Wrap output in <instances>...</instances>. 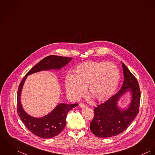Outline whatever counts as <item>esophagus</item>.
Segmentation results:
<instances>
[{
  "label": "esophagus",
  "instance_id": "esophagus-1",
  "mask_svg": "<svg viewBox=\"0 0 155 155\" xmlns=\"http://www.w3.org/2000/svg\"><path fill=\"white\" fill-rule=\"evenodd\" d=\"M79 106L81 107V108H83V107H86V104H84V103H79Z\"/></svg>",
  "mask_w": 155,
  "mask_h": 155
}]
</instances>
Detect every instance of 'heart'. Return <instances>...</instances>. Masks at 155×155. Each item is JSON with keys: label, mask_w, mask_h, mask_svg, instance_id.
<instances>
[{"label": "heart", "mask_w": 155, "mask_h": 155, "mask_svg": "<svg viewBox=\"0 0 155 155\" xmlns=\"http://www.w3.org/2000/svg\"><path fill=\"white\" fill-rule=\"evenodd\" d=\"M119 79V69L112 63L84 62L76 68L75 75H67L66 91L72 99H78L85 94L88 87L91 96L96 101H104L113 94Z\"/></svg>", "instance_id": "b5f03b06"}]
</instances>
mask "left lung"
I'll return each mask as SVG.
<instances>
[{
  "instance_id": "obj_1",
  "label": "left lung",
  "mask_w": 155,
  "mask_h": 155,
  "mask_svg": "<svg viewBox=\"0 0 155 155\" xmlns=\"http://www.w3.org/2000/svg\"><path fill=\"white\" fill-rule=\"evenodd\" d=\"M122 66L124 80L120 91L94 109V116L90 123V130L98 137H110L120 134L128 128L139 112L141 93L137 80L122 62ZM127 91L132 93V102L128 109L122 110L117 103Z\"/></svg>"
}]
</instances>
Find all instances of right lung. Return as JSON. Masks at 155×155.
Masks as SVG:
<instances>
[{
	"instance_id": "1",
	"label": "right lung",
	"mask_w": 155,
	"mask_h": 155,
	"mask_svg": "<svg viewBox=\"0 0 155 155\" xmlns=\"http://www.w3.org/2000/svg\"><path fill=\"white\" fill-rule=\"evenodd\" d=\"M72 58L61 56L50 55L40 61L30 69L21 81L17 91V112L25 127L33 134L43 138H51L58 136L64 129L68 112L78 104H59L48 115L40 118L28 115L22 109L20 101L21 92L27 75L35 72L51 69H61Z\"/></svg>"
}]
</instances>
